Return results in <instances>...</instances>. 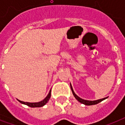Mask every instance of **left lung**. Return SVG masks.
Listing matches in <instances>:
<instances>
[{
    "label": "left lung",
    "instance_id": "1",
    "mask_svg": "<svg viewBox=\"0 0 125 125\" xmlns=\"http://www.w3.org/2000/svg\"><path fill=\"white\" fill-rule=\"evenodd\" d=\"M71 88L73 94V95H74V97H75V99H76L78 102H80V103H82V104H83L87 105V106H89V105L97 104H98V103H99L100 102L103 101V100H104V99H106L107 98V97H106V98L99 99V100H97V101H87V100H84V99H81V98H80L78 96H77V95L75 94V93L74 92V91H73V87L72 86H71Z\"/></svg>",
    "mask_w": 125,
    "mask_h": 125
}]
</instances>
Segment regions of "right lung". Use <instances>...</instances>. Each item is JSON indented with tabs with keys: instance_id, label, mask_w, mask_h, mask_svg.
<instances>
[{
	"instance_id": "add662e5",
	"label": "right lung",
	"mask_w": 125,
	"mask_h": 125,
	"mask_svg": "<svg viewBox=\"0 0 125 125\" xmlns=\"http://www.w3.org/2000/svg\"><path fill=\"white\" fill-rule=\"evenodd\" d=\"M51 89L49 91V94L47 95V96L45 97V99H43V101H40V102H38V103H28V102H23V101H19L18 100L19 102H20L21 103H22L23 104H26L27 106L30 107H32V108H35V107H42L44 105H45L47 103V102L49 101V99L51 98Z\"/></svg>"
}]
</instances>
